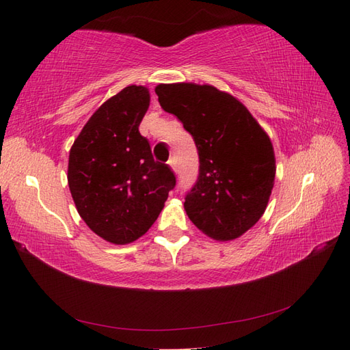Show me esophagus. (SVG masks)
Returning a JSON list of instances; mask_svg holds the SVG:
<instances>
[{"label": "esophagus", "mask_w": 350, "mask_h": 350, "mask_svg": "<svg viewBox=\"0 0 350 350\" xmlns=\"http://www.w3.org/2000/svg\"><path fill=\"white\" fill-rule=\"evenodd\" d=\"M168 163H170V167H171V168H173L174 171H177V158H176V156H171L170 161H168Z\"/></svg>", "instance_id": "34e87169"}]
</instances>
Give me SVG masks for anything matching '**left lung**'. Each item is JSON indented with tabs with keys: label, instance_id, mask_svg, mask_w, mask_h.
Masks as SVG:
<instances>
[{
	"label": "left lung",
	"instance_id": "obj_1",
	"mask_svg": "<svg viewBox=\"0 0 350 350\" xmlns=\"http://www.w3.org/2000/svg\"><path fill=\"white\" fill-rule=\"evenodd\" d=\"M154 92L198 150V177L185 197L189 219L217 241L242 236L262 218L273 188L269 137L239 100L212 85L159 84Z\"/></svg>",
	"mask_w": 350,
	"mask_h": 350
}]
</instances>
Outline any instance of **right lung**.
I'll return each mask as SVG.
<instances>
[{
    "mask_svg": "<svg viewBox=\"0 0 350 350\" xmlns=\"http://www.w3.org/2000/svg\"><path fill=\"white\" fill-rule=\"evenodd\" d=\"M148 103L146 87L123 88L102 103L70 148L68 182L78 213L117 245L143 236L176 187L173 170L153 159L138 131Z\"/></svg>",
    "mask_w": 350,
    "mask_h": 350,
    "instance_id": "add662e5",
    "label": "right lung"
}]
</instances>
